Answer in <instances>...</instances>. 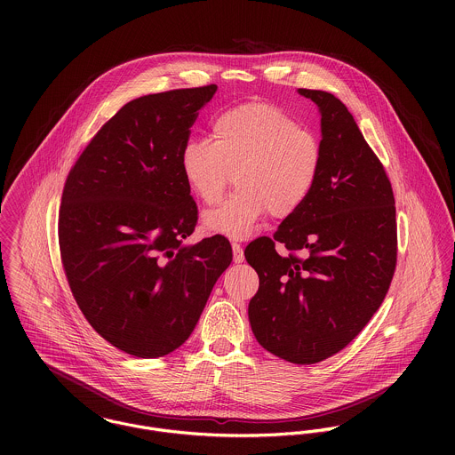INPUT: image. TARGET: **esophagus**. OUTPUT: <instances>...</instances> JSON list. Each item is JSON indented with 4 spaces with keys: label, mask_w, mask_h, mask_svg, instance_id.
Segmentation results:
<instances>
[{
    "label": "esophagus",
    "mask_w": 455,
    "mask_h": 455,
    "mask_svg": "<svg viewBox=\"0 0 455 455\" xmlns=\"http://www.w3.org/2000/svg\"><path fill=\"white\" fill-rule=\"evenodd\" d=\"M231 247H233V259H235V262H243V259H245L243 247L240 243H236V242Z\"/></svg>",
    "instance_id": "34e87169"
}]
</instances>
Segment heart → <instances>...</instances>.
I'll list each match as a JSON object with an SVG mask.
<instances>
[{
  "mask_svg": "<svg viewBox=\"0 0 455 455\" xmlns=\"http://www.w3.org/2000/svg\"><path fill=\"white\" fill-rule=\"evenodd\" d=\"M321 168V143L282 108L252 101L217 116L212 141L191 140L180 170L193 195L213 204L231 175L236 191L204 213L212 233L243 240L266 215L285 219L312 193Z\"/></svg>",
  "mask_w": 455,
  "mask_h": 455,
  "instance_id": "obj_1",
  "label": "heart"
}]
</instances>
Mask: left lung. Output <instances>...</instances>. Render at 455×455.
I'll use <instances>...</instances> for the list:
<instances>
[{
	"mask_svg": "<svg viewBox=\"0 0 455 455\" xmlns=\"http://www.w3.org/2000/svg\"><path fill=\"white\" fill-rule=\"evenodd\" d=\"M321 108L317 182L273 238L245 259L259 275L249 319L260 345L294 364L343 350L380 308L397 262L395 204L384 164L347 107L324 91L299 89ZM280 243L290 254L280 257Z\"/></svg>",
	"mask_w": 455,
	"mask_h": 455,
	"instance_id": "left-lung-1",
	"label": "left lung"
}]
</instances>
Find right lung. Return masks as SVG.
Wrapping results in <instances>:
<instances>
[{
	"label": "right lung",
	"instance_id": "add662e5",
	"mask_svg": "<svg viewBox=\"0 0 455 455\" xmlns=\"http://www.w3.org/2000/svg\"><path fill=\"white\" fill-rule=\"evenodd\" d=\"M215 91L210 84L126 103L66 177L58 222L66 280L87 323L130 355L179 348L233 260L222 235L184 245L197 206L180 154Z\"/></svg>",
	"mask_w": 455,
	"mask_h": 455
}]
</instances>
